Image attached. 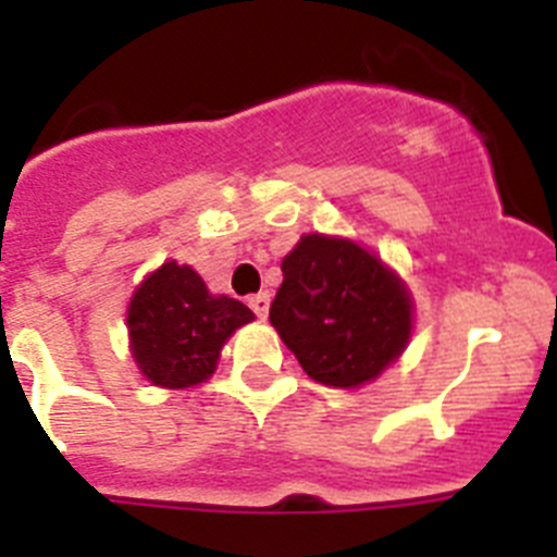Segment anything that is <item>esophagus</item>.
<instances>
[{
  "label": "esophagus",
  "mask_w": 557,
  "mask_h": 557,
  "mask_svg": "<svg viewBox=\"0 0 557 557\" xmlns=\"http://www.w3.org/2000/svg\"><path fill=\"white\" fill-rule=\"evenodd\" d=\"M249 306H251V311H255L257 317H260V320H265V317H269V306H271V297L269 294H255V297H251L249 300Z\"/></svg>",
  "instance_id": "1"
}]
</instances>
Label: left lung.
I'll return each instance as SVG.
<instances>
[{"label":"left lung","instance_id":"obj_1","mask_svg":"<svg viewBox=\"0 0 557 557\" xmlns=\"http://www.w3.org/2000/svg\"><path fill=\"white\" fill-rule=\"evenodd\" d=\"M269 320L302 371L359 387L394 366L413 334V297L380 255L331 235H302L283 257Z\"/></svg>","mask_w":557,"mask_h":557}]
</instances>
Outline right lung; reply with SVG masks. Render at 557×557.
Wrapping results in <instances>:
<instances>
[{
  "mask_svg": "<svg viewBox=\"0 0 557 557\" xmlns=\"http://www.w3.org/2000/svg\"><path fill=\"white\" fill-rule=\"evenodd\" d=\"M251 320V308L209 292L191 265L166 260L129 297V354L144 380L184 391L212 376L228 336Z\"/></svg>",
  "mask_w": 557,
  "mask_h": 557,
  "instance_id": "right-lung-1",
  "label": "right lung"
}]
</instances>
